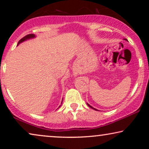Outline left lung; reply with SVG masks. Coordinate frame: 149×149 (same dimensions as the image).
I'll return each instance as SVG.
<instances>
[{
  "label": "left lung",
  "instance_id": "8db88e82",
  "mask_svg": "<svg viewBox=\"0 0 149 149\" xmlns=\"http://www.w3.org/2000/svg\"><path fill=\"white\" fill-rule=\"evenodd\" d=\"M125 40H127V39H125ZM87 105H88V106H89V107L91 108V109H94V110H95V111H97V110H96V109H94V108H93L92 107H91V106H90V105H89V104H87Z\"/></svg>",
  "mask_w": 149,
  "mask_h": 149
}]
</instances>
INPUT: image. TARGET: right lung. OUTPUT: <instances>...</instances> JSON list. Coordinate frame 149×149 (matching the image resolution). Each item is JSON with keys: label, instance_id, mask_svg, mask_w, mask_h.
Instances as JSON below:
<instances>
[{"label": "right lung", "instance_id": "obj_1", "mask_svg": "<svg viewBox=\"0 0 149 149\" xmlns=\"http://www.w3.org/2000/svg\"><path fill=\"white\" fill-rule=\"evenodd\" d=\"M34 37H35V35H34V34H28V35H26V36H24V37L21 38V39L19 40V42H18L17 45H19V43H21V42L24 41V40H26L27 39H30V38H34Z\"/></svg>", "mask_w": 149, "mask_h": 149}]
</instances>
